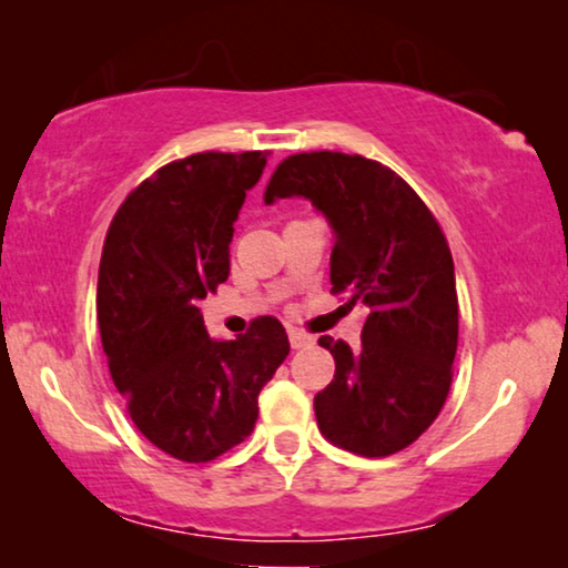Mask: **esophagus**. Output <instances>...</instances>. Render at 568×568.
<instances>
[{
	"label": "esophagus",
	"mask_w": 568,
	"mask_h": 568,
	"mask_svg": "<svg viewBox=\"0 0 568 568\" xmlns=\"http://www.w3.org/2000/svg\"><path fill=\"white\" fill-rule=\"evenodd\" d=\"M290 344H292V348H307L315 344V338L307 336V333H302V331H290Z\"/></svg>",
	"instance_id": "esophagus-1"
}]
</instances>
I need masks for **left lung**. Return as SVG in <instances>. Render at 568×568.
Masks as SVG:
<instances>
[{
    "mask_svg": "<svg viewBox=\"0 0 568 568\" xmlns=\"http://www.w3.org/2000/svg\"><path fill=\"white\" fill-rule=\"evenodd\" d=\"M307 199L333 230L331 284L367 307L362 346L321 336L336 359L315 395L323 437L385 457L429 429L445 406L457 352L455 263L410 185L362 154L302 152L271 175L266 204Z\"/></svg>",
    "mask_w": 568,
    "mask_h": 568,
    "instance_id": "1",
    "label": "left lung"
}]
</instances>
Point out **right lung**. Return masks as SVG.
<instances>
[{"label": "right lung", "instance_id": "add662e5", "mask_svg": "<svg viewBox=\"0 0 568 568\" xmlns=\"http://www.w3.org/2000/svg\"><path fill=\"white\" fill-rule=\"evenodd\" d=\"M268 152H201L160 168L123 201L98 274L108 369L136 429L183 463L240 445L258 393L290 354L276 317L232 341L206 333L199 302L230 276V243L245 193Z\"/></svg>", "mask_w": 568, "mask_h": 568}]
</instances>
